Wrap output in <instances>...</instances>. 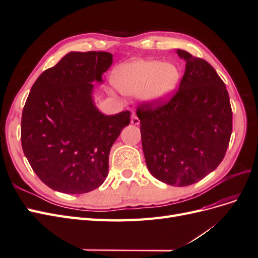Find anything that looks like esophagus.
Masks as SVG:
<instances>
[{"instance_id": "obj_1", "label": "esophagus", "mask_w": 258, "mask_h": 258, "mask_svg": "<svg viewBox=\"0 0 258 258\" xmlns=\"http://www.w3.org/2000/svg\"><path fill=\"white\" fill-rule=\"evenodd\" d=\"M131 123L135 124V126H138V124L140 123V119L138 118V116L135 113L131 116Z\"/></svg>"}]
</instances>
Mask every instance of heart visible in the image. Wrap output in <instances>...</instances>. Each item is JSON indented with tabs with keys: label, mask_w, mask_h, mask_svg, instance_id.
Listing matches in <instances>:
<instances>
[{
	"label": "heart",
	"mask_w": 258,
	"mask_h": 258,
	"mask_svg": "<svg viewBox=\"0 0 258 258\" xmlns=\"http://www.w3.org/2000/svg\"><path fill=\"white\" fill-rule=\"evenodd\" d=\"M181 79L176 64L160 60L137 59L117 67L112 75L115 88L146 102H160L170 97Z\"/></svg>",
	"instance_id": "heart-1"
}]
</instances>
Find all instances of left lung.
Here are the masks:
<instances>
[{
	"mask_svg": "<svg viewBox=\"0 0 258 258\" xmlns=\"http://www.w3.org/2000/svg\"><path fill=\"white\" fill-rule=\"evenodd\" d=\"M186 61L178 90L168 103L143 104L141 122L146 166L168 185L188 186L217 168L232 131L228 91L213 67L176 49Z\"/></svg>",
	"mask_w": 258,
	"mask_h": 258,
	"instance_id": "1",
	"label": "left lung"
}]
</instances>
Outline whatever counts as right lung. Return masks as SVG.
<instances>
[{"label":"right lung","mask_w":258,"mask_h":258,"mask_svg":"<svg viewBox=\"0 0 258 258\" xmlns=\"http://www.w3.org/2000/svg\"><path fill=\"white\" fill-rule=\"evenodd\" d=\"M105 51L67 53L33 84L21 118V145L30 166L51 189L84 194L108 173V155L130 112L107 116L93 101L92 83L112 66Z\"/></svg>","instance_id":"add662e5"}]
</instances>
